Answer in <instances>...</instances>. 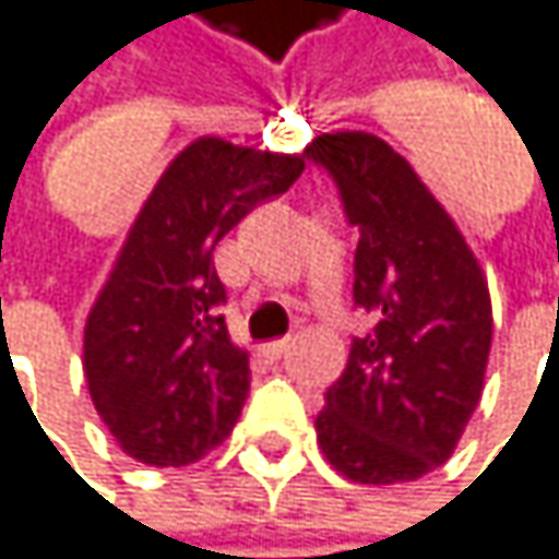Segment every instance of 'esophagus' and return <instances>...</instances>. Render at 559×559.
Wrapping results in <instances>:
<instances>
[{"label":"esophagus","instance_id":"34e87169","mask_svg":"<svg viewBox=\"0 0 559 559\" xmlns=\"http://www.w3.org/2000/svg\"><path fill=\"white\" fill-rule=\"evenodd\" d=\"M286 352H289V338H276V342H266L263 345V358L266 361H280Z\"/></svg>","mask_w":559,"mask_h":559}]
</instances>
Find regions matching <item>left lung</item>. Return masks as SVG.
<instances>
[{
	"mask_svg": "<svg viewBox=\"0 0 559 559\" xmlns=\"http://www.w3.org/2000/svg\"><path fill=\"white\" fill-rule=\"evenodd\" d=\"M306 155L329 168L355 250V302L374 329L352 342L316 417L322 455L361 485L417 481L472 419L491 348L488 280L414 165L361 130L322 133Z\"/></svg>",
	"mask_w": 559,
	"mask_h": 559,
	"instance_id": "obj_1",
	"label": "left lung"
}]
</instances>
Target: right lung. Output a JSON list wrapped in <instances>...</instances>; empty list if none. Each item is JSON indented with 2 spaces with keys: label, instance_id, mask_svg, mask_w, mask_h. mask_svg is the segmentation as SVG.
Segmentation results:
<instances>
[{
  "label": "right lung",
  "instance_id": "right-lung-1",
  "mask_svg": "<svg viewBox=\"0 0 559 559\" xmlns=\"http://www.w3.org/2000/svg\"><path fill=\"white\" fill-rule=\"evenodd\" d=\"M302 168V152L201 136L148 191L84 325L91 401L142 465H191L230 436L250 391V355L217 316L227 296L214 247Z\"/></svg>",
  "mask_w": 559,
  "mask_h": 559
}]
</instances>
